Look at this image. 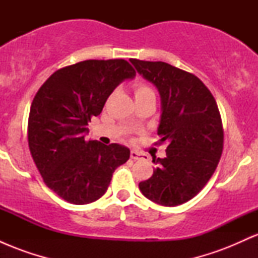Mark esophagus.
I'll use <instances>...</instances> for the list:
<instances>
[{"mask_svg":"<svg viewBox=\"0 0 258 258\" xmlns=\"http://www.w3.org/2000/svg\"><path fill=\"white\" fill-rule=\"evenodd\" d=\"M131 159L139 160V159H143V158H142V154L136 152V150H131Z\"/></svg>","mask_w":258,"mask_h":258,"instance_id":"1","label":"esophagus"}]
</instances>
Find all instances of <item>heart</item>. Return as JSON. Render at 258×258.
<instances>
[{"label":"heart","instance_id":"1","mask_svg":"<svg viewBox=\"0 0 258 258\" xmlns=\"http://www.w3.org/2000/svg\"><path fill=\"white\" fill-rule=\"evenodd\" d=\"M135 94H136V98L138 97H143V96H148V94H154V92L149 86L144 85V84H138L136 85L135 87Z\"/></svg>","mask_w":258,"mask_h":258}]
</instances>
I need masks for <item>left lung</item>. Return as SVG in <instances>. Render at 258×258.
<instances>
[{
	"label": "left lung",
	"instance_id": "1",
	"mask_svg": "<svg viewBox=\"0 0 258 258\" xmlns=\"http://www.w3.org/2000/svg\"><path fill=\"white\" fill-rule=\"evenodd\" d=\"M137 73L158 88L160 142L166 158L153 159V176L139 183L142 194L162 206L193 199L211 178L223 150V126L217 103L200 79L164 63L130 59Z\"/></svg>",
	"mask_w": 258,
	"mask_h": 258
}]
</instances>
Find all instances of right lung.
Returning a JSON list of instances; mask_svg holds the SVG:
<instances>
[{
  "mask_svg": "<svg viewBox=\"0 0 258 258\" xmlns=\"http://www.w3.org/2000/svg\"><path fill=\"white\" fill-rule=\"evenodd\" d=\"M135 76L123 59L85 60L53 73L37 91L29 114V148L43 182L68 203L98 200L114 171L130 159L128 148L85 136L112 91Z\"/></svg>",
  "mask_w": 258,
  "mask_h": 258,
  "instance_id": "right-lung-1",
  "label": "right lung"
}]
</instances>
